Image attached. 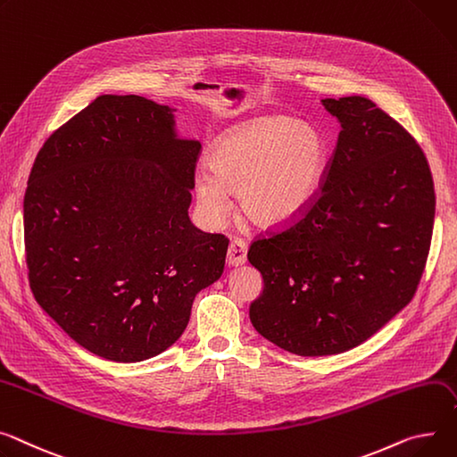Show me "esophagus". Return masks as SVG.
<instances>
[{"instance_id": "34e87169", "label": "esophagus", "mask_w": 457, "mask_h": 457, "mask_svg": "<svg viewBox=\"0 0 457 457\" xmlns=\"http://www.w3.org/2000/svg\"><path fill=\"white\" fill-rule=\"evenodd\" d=\"M246 255H248V245L245 240L240 238H233L231 245L228 248V255H226V262L228 266H240L246 262Z\"/></svg>"}]
</instances>
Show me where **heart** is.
Returning a JSON list of instances; mask_svg holds the SVG:
<instances>
[{"instance_id": "1", "label": "heart", "mask_w": 457, "mask_h": 457, "mask_svg": "<svg viewBox=\"0 0 457 457\" xmlns=\"http://www.w3.org/2000/svg\"><path fill=\"white\" fill-rule=\"evenodd\" d=\"M328 145L311 125L288 117H259L228 130L209 152V167L195 174L198 204L209 220H222L229 193L242 217L278 228L305 212L321 189Z\"/></svg>"}]
</instances>
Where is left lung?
<instances>
[{"mask_svg":"<svg viewBox=\"0 0 457 457\" xmlns=\"http://www.w3.org/2000/svg\"><path fill=\"white\" fill-rule=\"evenodd\" d=\"M321 103L342 127L321 191L248 252L264 281L250 320L299 356L349 351L408 305L436 217L427 156L397 120L360 96Z\"/></svg>","mask_w":457,"mask_h":457,"instance_id":"left-lung-1","label":"left lung"}]
</instances>
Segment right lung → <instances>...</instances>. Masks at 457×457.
I'll return each instance as SVG.
<instances>
[{"mask_svg": "<svg viewBox=\"0 0 457 457\" xmlns=\"http://www.w3.org/2000/svg\"><path fill=\"white\" fill-rule=\"evenodd\" d=\"M174 110L101 96L40 148L23 200L29 283L79 345L141 361L184 334L196 294L220 279L229 240L191 224L200 141Z\"/></svg>", "mask_w": 457, "mask_h": 457, "instance_id": "1", "label": "right lung"}]
</instances>
